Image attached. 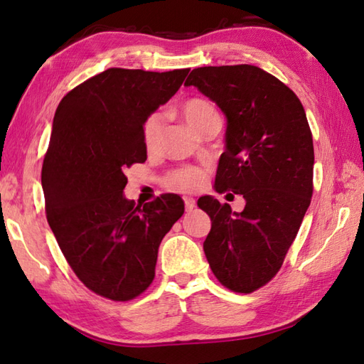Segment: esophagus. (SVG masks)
<instances>
[{
  "mask_svg": "<svg viewBox=\"0 0 364 364\" xmlns=\"http://www.w3.org/2000/svg\"><path fill=\"white\" fill-rule=\"evenodd\" d=\"M184 206H186V211H192L196 208V200L191 197H184Z\"/></svg>",
  "mask_w": 364,
  "mask_h": 364,
  "instance_id": "esophagus-1",
  "label": "esophagus"
}]
</instances>
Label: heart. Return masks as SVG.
Segmentation results:
<instances>
[{
    "mask_svg": "<svg viewBox=\"0 0 364 364\" xmlns=\"http://www.w3.org/2000/svg\"><path fill=\"white\" fill-rule=\"evenodd\" d=\"M180 112L188 125L197 134L205 133L206 129L220 128V114L213 102L203 97H192L183 102ZM164 129V115L156 111L146 115L142 122L141 134L145 150L151 153L158 150ZM205 172L197 167H181L170 172L166 178V184L170 189L180 192H196L205 184Z\"/></svg>",
    "mask_w": 364,
    "mask_h": 364,
    "instance_id": "1",
    "label": "heart"
}]
</instances>
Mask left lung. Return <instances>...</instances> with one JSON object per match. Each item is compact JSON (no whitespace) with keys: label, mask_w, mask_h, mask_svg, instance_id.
Segmentation results:
<instances>
[{"label":"left lung","mask_w":364,"mask_h":364,"mask_svg":"<svg viewBox=\"0 0 364 364\" xmlns=\"http://www.w3.org/2000/svg\"><path fill=\"white\" fill-rule=\"evenodd\" d=\"M196 86L227 117L225 151L214 188L245 198L242 213L210 196L198 206L211 218L203 250L215 278L249 294L280 270L313 196L314 149L300 100L259 67H200Z\"/></svg>","instance_id":"8db88e82"}]
</instances>
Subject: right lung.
<instances>
[{"instance_id":"add662e5","label":"right lung","mask_w":364,"mask_h":364,"mask_svg":"<svg viewBox=\"0 0 364 364\" xmlns=\"http://www.w3.org/2000/svg\"><path fill=\"white\" fill-rule=\"evenodd\" d=\"M189 68H107L60 100L42 166L46 220L76 277L106 299L127 301L151 284L158 249L184 213L180 196L136 205L125 170L145 162L141 127L167 103Z\"/></svg>"}]
</instances>
